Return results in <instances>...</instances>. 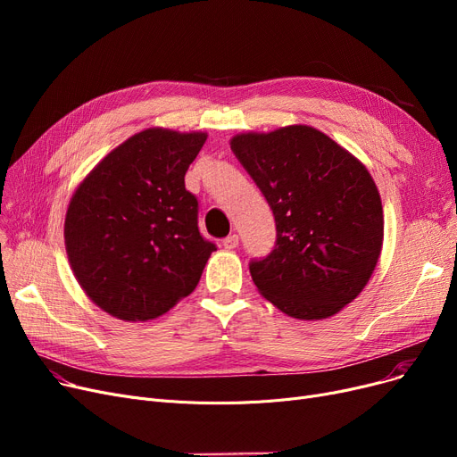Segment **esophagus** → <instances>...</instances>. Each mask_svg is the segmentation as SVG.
<instances>
[{"instance_id":"34e87169","label":"esophagus","mask_w":457,"mask_h":457,"mask_svg":"<svg viewBox=\"0 0 457 457\" xmlns=\"http://www.w3.org/2000/svg\"><path fill=\"white\" fill-rule=\"evenodd\" d=\"M222 246L226 248V250H235L237 246H238V235H229V237H226L224 241H222Z\"/></svg>"}]
</instances>
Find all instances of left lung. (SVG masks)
<instances>
[{"instance_id":"obj_1","label":"left lung","mask_w":457,"mask_h":457,"mask_svg":"<svg viewBox=\"0 0 457 457\" xmlns=\"http://www.w3.org/2000/svg\"><path fill=\"white\" fill-rule=\"evenodd\" d=\"M229 144L276 220L274 250L250 262L257 291L293 319L337 315L365 289L383 245L381 198L365 164L302 124Z\"/></svg>"}]
</instances>
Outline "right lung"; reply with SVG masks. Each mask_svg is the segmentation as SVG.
I'll use <instances>...</instances> for the list:
<instances>
[{
	"label": "right lung",
	"mask_w": 457,
	"mask_h": 457,
	"mask_svg": "<svg viewBox=\"0 0 457 457\" xmlns=\"http://www.w3.org/2000/svg\"><path fill=\"white\" fill-rule=\"evenodd\" d=\"M207 133L144 129L96 164L64 219L70 267L85 295L128 322L152 320L196 289L216 246L200 235L185 174Z\"/></svg>",
	"instance_id": "add662e5"
}]
</instances>
